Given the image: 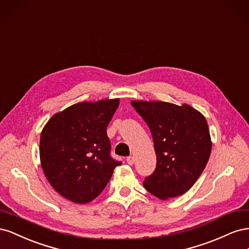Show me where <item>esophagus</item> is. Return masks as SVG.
I'll return each mask as SVG.
<instances>
[{
    "mask_svg": "<svg viewBox=\"0 0 249 249\" xmlns=\"http://www.w3.org/2000/svg\"><path fill=\"white\" fill-rule=\"evenodd\" d=\"M126 162H127V164H129V165H133L134 164V157L133 156L127 157L126 158Z\"/></svg>",
    "mask_w": 249,
    "mask_h": 249,
    "instance_id": "esophagus-1",
    "label": "esophagus"
}]
</instances>
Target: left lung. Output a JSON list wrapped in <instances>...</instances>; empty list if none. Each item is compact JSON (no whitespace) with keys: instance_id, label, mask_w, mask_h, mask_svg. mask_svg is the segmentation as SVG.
I'll list each match as a JSON object with an SVG mask.
<instances>
[{"instance_id":"1","label":"left lung","mask_w":249,"mask_h":249,"mask_svg":"<svg viewBox=\"0 0 249 249\" xmlns=\"http://www.w3.org/2000/svg\"><path fill=\"white\" fill-rule=\"evenodd\" d=\"M147 124L154 140L157 167L143 186L156 197L166 200L186 193L205 169L212 149L208 123L187 104L132 101Z\"/></svg>"}]
</instances>
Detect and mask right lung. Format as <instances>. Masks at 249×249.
I'll use <instances>...</instances> for the list:
<instances>
[{
  "mask_svg": "<svg viewBox=\"0 0 249 249\" xmlns=\"http://www.w3.org/2000/svg\"><path fill=\"white\" fill-rule=\"evenodd\" d=\"M119 99L82 102L53 115L40 135L41 168L52 187L74 203L93 200L122 162L110 156L107 126Z\"/></svg>",
  "mask_w": 249,
  "mask_h": 249,
  "instance_id": "1",
  "label": "right lung"
}]
</instances>
